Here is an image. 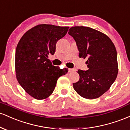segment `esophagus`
Returning <instances> with one entry per match:
<instances>
[{
  "mask_svg": "<svg viewBox=\"0 0 130 130\" xmlns=\"http://www.w3.org/2000/svg\"><path fill=\"white\" fill-rule=\"evenodd\" d=\"M74 69H72V68H68V72L71 73V72H73V71H74Z\"/></svg>",
  "mask_w": 130,
  "mask_h": 130,
  "instance_id": "obj_1",
  "label": "esophagus"
}]
</instances>
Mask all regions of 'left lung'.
Wrapping results in <instances>:
<instances>
[{
    "mask_svg": "<svg viewBox=\"0 0 130 130\" xmlns=\"http://www.w3.org/2000/svg\"><path fill=\"white\" fill-rule=\"evenodd\" d=\"M68 34L76 42L79 57L88 58L89 70H79V80L74 90L86 99L99 98L107 92L118 74L117 56L114 43L103 33L85 26L72 27Z\"/></svg>",
    "mask_w": 130,
    "mask_h": 130,
    "instance_id": "left-lung-1",
    "label": "left lung"
}]
</instances>
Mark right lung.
I'll return each mask as SVG.
<instances>
[{"label":"right lung","mask_w":130,"mask_h":130,"mask_svg":"<svg viewBox=\"0 0 130 130\" xmlns=\"http://www.w3.org/2000/svg\"><path fill=\"white\" fill-rule=\"evenodd\" d=\"M69 27L39 24L29 29L18 43L15 54L16 76L19 84L33 98L44 100L53 93L57 80L68 72L52 65L50 54L67 34Z\"/></svg>","instance_id":"add662e5"}]
</instances>
